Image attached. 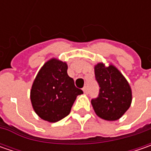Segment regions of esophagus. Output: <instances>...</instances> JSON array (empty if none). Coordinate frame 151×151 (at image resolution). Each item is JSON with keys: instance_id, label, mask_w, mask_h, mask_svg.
<instances>
[{"instance_id": "34e87169", "label": "esophagus", "mask_w": 151, "mask_h": 151, "mask_svg": "<svg viewBox=\"0 0 151 151\" xmlns=\"http://www.w3.org/2000/svg\"><path fill=\"white\" fill-rule=\"evenodd\" d=\"M83 91H84L85 94H87L88 93V88H87L86 86H85L84 87H83Z\"/></svg>"}]
</instances>
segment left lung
<instances>
[{
	"label": "left lung",
	"instance_id": "8db88e82",
	"mask_svg": "<svg viewBox=\"0 0 151 151\" xmlns=\"http://www.w3.org/2000/svg\"><path fill=\"white\" fill-rule=\"evenodd\" d=\"M94 71L100 90L98 96L91 101L93 109L101 119L107 121L118 120L130 107V86L113 65L107 67L103 63H98Z\"/></svg>",
	"mask_w": 151,
	"mask_h": 151
}]
</instances>
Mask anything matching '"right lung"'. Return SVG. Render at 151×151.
Returning a JSON list of instances; mask_svg holds the SVG:
<instances>
[{
    "instance_id": "add662e5",
    "label": "right lung",
    "mask_w": 151,
    "mask_h": 151,
    "mask_svg": "<svg viewBox=\"0 0 151 151\" xmlns=\"http://www.w3.org/2000/svg\"><path fill=\"white\" fill-rule=\"evenodd\" d=\"M67 64L51 59L38 71L30 91L32 106L39 118L58 122L70 113L76 96L83 93L67 74Z\"/></svg>"
}]
</instances>
